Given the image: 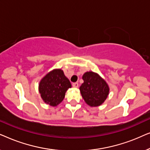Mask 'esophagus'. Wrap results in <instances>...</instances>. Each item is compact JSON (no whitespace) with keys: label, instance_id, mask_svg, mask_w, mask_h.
<instances>
[{"label":"esophagus","instance_id":"1","mask_svg":"<svg viewBox=\"0 0 150 150\" xmlns=\"http://www.w3.org/2000/svg\"><path fill=\"white\" fill-rule=\"evenodd\" d=\"M72 86L74 87L77 88L78 87H79V83H72Z\"/></svg>","mask_w":150,"mask_h":150}]
</instances>
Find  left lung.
<instances>
[{
	"mask_svg": "<svg viewBox=\"0 0 150 150\" xmlns=\"http://www.w3.org/2000/svg\"><path fill=\"white\" fill-rule=\"evenodd\" d=\"M84 83L80 87L81 96L85 102L91 107L100 106L109 93L106 81L97 73L87 71L83 76Z\"/></svg>",
	"mask_w": 150,
	"mask_h": 150,
	"instance_id": "left-lung-1",
	"label": "left lung"
}]
</instances>
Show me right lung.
Returning a JSON list of instances; mask_svg holds the SVG:
<instances>
[{"label":"right lung","instance_id":"add662e5","mask_svg":"<svg viewBox=\"0 0 150 150\" xmlns=\"http://www.w3.org/2000/svg\"><path fill=\"white\" fill-rule=\"evenodd\" d=\"M71 85L61 69H55L41 80L39 91L45 103L56 106L64 99L65 92Z\"/></svg>","mask_w":150,"mask_h":150}]
</instances>
